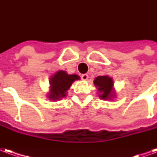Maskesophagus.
I'll use <instances>...</instances> for the list:
<instances>
[{"label": "esophagus", "mask_w": 157, "mask_h": 157, "mask_svg": "<svg viewBox=\"0 0 157 157\" xmlns=\"http://www.w3.org/2000/svg\"><path fill=\"white\" fill-rule=\"evenodd\" d=\"M87 79H88V75L87 74H83L82 75V80H83V81H86Z\"/></svg>", "instance_id": "34e87169"}]
</instances>
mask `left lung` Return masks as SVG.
Masks as SVG:
<instances>
[{
    "label": "left lung",
    "instance_id": "obj_1",
    "mask_svg": "<svg viewBox=\"0 0 157 157\" xmlns=\"http://www.w3.org/2000/svg\"><path fill=\"white\" fill-rule=\"evenodd\" d=\"M94 85L98 88L99 98L103 100H112L116 97L113 88V81L109 75H99L94 80Z\"/></svg>",
    "mask_w": 157,
    "mask_h": 157
}]
</instances>
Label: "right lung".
<instances>
[{
    "label": "right lung",
    "mask_w": 157,
    "mask_h": 157,
    "mask_svg": "<svg viewBox=\"0 0 157 157\" xmlns=\"http://www.w3.org/2000/svg\"><path fill=\"white\" fill-rule=\"evenodd\" d=\"M80 80V76L75 74L69 75L65 71H58L52 75L49 80V92L47 98L50 101H57L65 98L72 83Z\"/></svg>",
    "instance_id": "add662e5"
}]
</instances>
